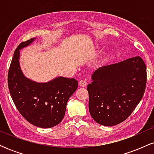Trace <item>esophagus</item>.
<instances>
[{"label": "esophagus", "instance_id": "obj_1", "mask_svg": "<svg viewBox=\"0 0 154 154\" xmlns=\"http://www.w3.org/2000/svg\"><path fill=\"white\" fill-rule=\"evenodd\" d=\"M79 84L81 87H85L86 85H87V81H86V79H80Z\"/></svg>", "mask_w": 154, "mask_h": 154}]
</instances>
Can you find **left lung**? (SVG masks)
Listing matches in <instances>:
<instances>
[{
    "mask_svg": "<svg viewBox=\"0 0 154 154\" xmlns=\"http://www.w3.org/2000/svg\"><path fill=\"white\" fill-rule=\"evenodd\" d=\"M88 85L89 111L93 119L104 126L122 122L143 96L146 66L140 56L99 67Z\"/></svg>",
    "mask_w": 154,
    "mask_h": 154,
    "instance_id": "8db88e82",
    "label": "left lung"
}]
</instances>
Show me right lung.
<instances>
[{"mask_svg": "<svg viewBox=\"0 0 154 154\" xmlns=\"http://www.w3.org/2000/svg\"><path fill=\"white\" fill-rule=\"evenodd\" d=\"M35 39L22 42L15 50L8 69V89L16 107L26 121L39 128H51L62 121L67 101L77 90L78 82L63 77L44 83L26 78L19 65V51Z\"/></svg>", "mask_w": 154, "mask_h": 154, "instance_id": "1", "label": "right lung"}]
</instances>
